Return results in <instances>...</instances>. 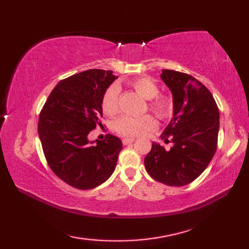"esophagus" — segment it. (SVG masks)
<instances>
[{
  "mask_svg": "<svg viewBox=\"0 0 249 249\" xmlns=\"http://www.w3.org/2000/svg\"><path fill=\"white\" fill-rule=\"evenodd\" d=\"M134 141H135L134 138H124V139H123V144H124V145H128V144H130V143H133Z\"/></svg>",
  "mask_w": 249,
  "mask_h": 249,
  "instance_id": "esophagus-1",
  "label": "esophagus"
}]
</instances>
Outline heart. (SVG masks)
Wrapping results in <instances>:
<instances>
[{"mask_svg":"<svg viewBox=\"0 0 249 249\" xmlns=\"http://www.w3.org/2000/svg\"><path fill=\"white\" fill-rule=\"evenodd\" d=\"M130 86L142 97L149 99V107L158 118L168 119L173 114V99L167 95H158L160 87L151 78L140 77L130 81ZM102 108L104 112L113 116L119 112V88L118 86L109 87L103 96ZM156 127V121L152 115L142 116L123 115L115 121L114 130L125 137H139L146 131Z\"/></svg>","mask_w":249,"mask_h":249,"instance_id":"1","label":"heart"}]
</instances>
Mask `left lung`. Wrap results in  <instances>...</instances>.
<instances>
[{
  "mask_svg": "<svg viewBox=\"0 0 249 249\" xmlns=\"http://www.w3.org/2000/svg\"><path fill=\"white\" fill-rule=\"evenodd\" d=\"M160 78L171 91L174 105L172 119L160 137L172 146L166 150L153 142L144 166L156 181L184 186L212 160L217 149L219 111L212 93L193 76L162 70Z\"/></svg>",
  "mask_w": 249,
  "mask_h": 249,
  "instance_id": "1",
  "label": "left lung"
}]
</instances>
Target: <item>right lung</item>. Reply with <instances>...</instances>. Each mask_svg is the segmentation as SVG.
Segmentation results:
<instances>
[{
    "label": "right lung",
    "mask_w": 249,
    "mask_h": 249,
    "mask_svg": "<svg viewBox=\"0 0 249 249\" xmlns=\"http://www.w3.org/2000/svg\"><path fill=\"white\" fill-rule=\"evenodd\" d=\"M113 71L89 70L60 81L52 89L38 119V135L51 170L78 189H92L113 173L123 149L118 137L89 141L102 125V100L116 78Z\"/></svg>",
    "instance_id": "add662e5"
}]
</instances>
